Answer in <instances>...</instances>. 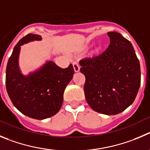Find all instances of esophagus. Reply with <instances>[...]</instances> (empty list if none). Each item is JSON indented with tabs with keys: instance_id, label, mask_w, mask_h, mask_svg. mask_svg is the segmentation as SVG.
Instances as JSON below:
<instances>
[{
	"instance_id": "obj_1",
	"label": "esophagus",
	"mask_w": 150,
	"mask_h": 150,
	"mask_svg": "<svg viewBox=\"0 0 150 150\" xmlns=\"http://www.w3.org/2000/svg\"><path fill=\"white\" fill-rule=\"evenodd\" d=\"M73 64V67H74V70H75V72H78L79 70H80V66L78 64V63L77 61H74L72 63Z\"/></svg>"
}]
</instances>
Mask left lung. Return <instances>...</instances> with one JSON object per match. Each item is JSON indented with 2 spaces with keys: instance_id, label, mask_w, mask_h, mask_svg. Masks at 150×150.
I'll use <instances>...</instances> for the list:
<instances>
[{
  "instance_id": "left-lung-1",
  "label": "left lung",
  "mask_w": 150,
  "mask_h": 150,
  "mask_svg": "<svg viewBox=\"0 0 150 150\" xmlns=\"http://www.w3.org/2000/svg\"><path fill=\"white\" fill-rule=\"evenodd\" d=\"M110 45L102 54L80 60L84 95L95 111L114 115L135 99L141 85V67L132 43L120 33L108 32Z\"/></svg>"
}]
</instances>
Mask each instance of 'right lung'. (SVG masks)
Returning <instances> with one entry per match:
<instances>
[{
    "label": "right lung",
    "instance_id": "1",
    "mask_svg": "<svg viewBox=\"0 0 150 150\" xmlns=\"http://www.w3.org/2000/svg\"><path fill=\"white\" fill-rule=\"evenodd\" d=\"M41 40V36L33 33L21 39L13 48L6 69V87L9 98L21 113L36 120L48 118L59 111L64 90L75 72L72 64L62 69L48 61L36 72L23 75L18 67L21 45Z\"/></svg>",
    "mask_w": 150,
    "mask_h": 150
}]
</instances>
